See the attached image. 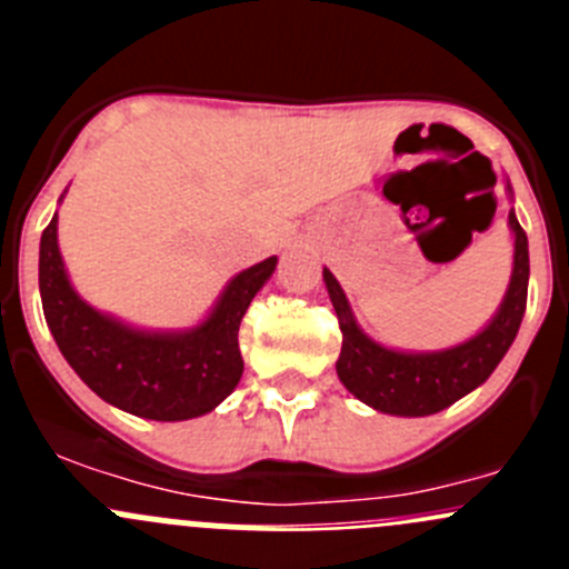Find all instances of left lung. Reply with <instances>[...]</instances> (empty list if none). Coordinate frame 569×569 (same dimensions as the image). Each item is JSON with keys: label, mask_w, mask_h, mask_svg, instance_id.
Returning a JSON list of instances; mask_svg holds the SVG:
<instances>
[{"label": "left lung", "mask_w": 569, "mask_h": 569, "mask_svg": "<svg viewBox=\"0 0 569 569\" xmlns=\"http://www.w3.org/2000/svg\"><path fill=\"white\" fill-rule=\"evenodd\" d=\"M507 222L516 241H512V273L505 299L479 333L447 350L413 353V350H393L370 339L359 328L336 276L325 268V284H328L341 328V353L336 361V373L356 399L379 413L433 416L490 379L519 333L527 308V279H530L527 233L512 210Z\"/></svg>", "instance_id": "1"}]
</instances>
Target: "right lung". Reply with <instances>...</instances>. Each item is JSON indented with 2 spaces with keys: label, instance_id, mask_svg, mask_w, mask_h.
Instances as JSON below:
<instances>
[{
  "label": "right lung",
  "instance_id": "1",
  "mask_svg": "<svg viewBox=\"0 0 569 569\" xmlns=\"http://www.w3.org/2000/svg\"><path fill=\"white\" fill-rule=\"evenodd\" d=\"M59 216L39 241L44 321L68 365L108 405L153 421L210 413L239 385V325L273 276L276 256L228 281L204 321L188 330H139L99 313L73 290L57 239Z\"/></svg>",
  "mask_w": 569,
  "mask_h": 569
}]
</instances>
